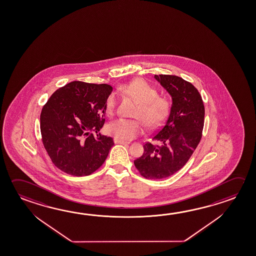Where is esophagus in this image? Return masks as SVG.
I'll return each instance as SVG.
<instances>
[{
	"mask_svg": "<svg viewBox=\"0 0 256 256\" xmlns=\"http://www.w3.org/2000/svg\"><path fill=\"white\" fill-rule=\"evenodd\" d=\"M114 143L115 144H130L126 141H123V140H120V139L115 138L114 139Z\"/></svg>",
	"mask_w": 256,
	"mask_h": 256,
	"instance_id": "34e87169",
	"label": "esophagus"
}]
</instances>
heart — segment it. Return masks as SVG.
<instances>
[{"label":"heart","instance_id":"b5f03b06","mask_svg":"<svg viewBox=\"0 0 256 256\" xmlns=\"http://www.w3.org/2000/svg\"><path fill=\"white\" fill-rule=\"evenodd\" d=\"M120 90L138 102L133 116L136 118H118L107 126V131L120 140H131L143 132V121L149 128H156L166 120L170 108L166 95L158 94L156 87L143 79H134L124 84ZM117 97L110 94L105 104V112L113 117L117 110Z\"/></svg>","mask_w":256,"mask_h":256}]
</instances>
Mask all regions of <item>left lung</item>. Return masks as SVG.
I'll list each match as a JSON object with an SVG mask.
<instances>
[{
  "label": "left lung",
  "mask_w": 256,
  "mask_h": 256,
  "mask_svg": "<svg viewBox=\"0 0 256 256\" xmlns=\"http://www.w3.org/2000/svg\"><path fill=\"white\" fill-rule=\"evenodd\" d=\"M154 78L172 95V105L164 125L144 144L143 154L134 164L144 178L161 180L184 167L197 148L204 126L205 108L196 87L182 77L170 74Z\"/></svg>",
  "instance_id": "left-lung-1"
}]
</instances>
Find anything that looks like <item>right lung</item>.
<instances>
[{
    "instance_id": "1",
    "label": "right lung",
    "mask_w": 256,
    "mask_h": 256,
    "mask_svg": "<svg viewBox=\"0 0 256 256\" xmlns=\"http://www.w3.org/2000/svg\"><path fill=\"white\" fill-rule=\"evenodd\" d=\"M108 84L74 81L59 88L40 114L42 143L54 166L76 177L90 175L104 164L114 142L99 132L105 122Z\"/></svg>"
}]
</instances>
